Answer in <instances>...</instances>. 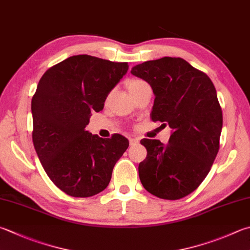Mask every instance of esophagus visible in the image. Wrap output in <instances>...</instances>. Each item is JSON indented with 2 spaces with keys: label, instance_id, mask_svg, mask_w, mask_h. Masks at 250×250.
<instances>
[{
  "label": "esophagus",
  "instance_id": "1",
  "mask_svg": "<svg viewBox=\"0 0 250 250\" xmlns=\"http://www.w3.org/2000/svg\"><path fill=\"white\" fill-rule=\"evenodd\" d=\"M129 144L130 146H136L139 144V139L138 138H129Z\"/></svg>",
  "mask_w": 250,
  "mask_h": 250
}]
</instances>
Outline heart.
<instances>
[{
	"instance_id": "1",
	"label": "heart",
	"mask_w": 250,
	"mask_h": 250,
	"mask_svg": "<svg viewBox=\"0 0 250 250\" xmlns=\"http://www.w3.org/2000/svg\"><path fill=\"white\" fill-rule=\"evenodd\" d=\"M143 83H145V82L140 81V79H133V81H130L128 83V84H127V87H128V90L131 91V90H134V89H136L137 87H139L140 84H143Z\"/></svg>"
}]
</instances>
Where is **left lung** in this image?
Segmentation results:
<instances>
[{
    "label": "left lung",
    "mask_w": 250,
    "mask_h": 250,
    "mask_svg": "<svg viewBox=\"0 0 250 250\" xmlns=\"http://www.w3.org/2000/svg\"><path fill=\"white\" fill-rule=\"evenodd\" d=\"M130 73L152 88V121L173 130L167 145L140 141L147 149L138 167L140 182L159 198L181 199L205 180L219 151L223 116L216 90L205 73L181 58L147 61Z\"/></svg>",
    "instance_id": "1"
}]
</instances>
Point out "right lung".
<instances>
[{
  "label": "right lung",
  "mask_w": 250,
  "mask_h": 250,
  "mask_svg": "<svg viewBox=\"0 0 250 250\" xmlns=\"http://www.w3.org/2000/svg\"><path fill=\"white\" fill-rule=\"evenodd\" d=\"M128 67L74 55L49 68L38 83L31 100L32 141L45 173L65 194L83 198L104 190L128 148L124 136L103 139L84 129Z\"/></svg>",
  "instance_id": "obj_1"
}]
</instances>
